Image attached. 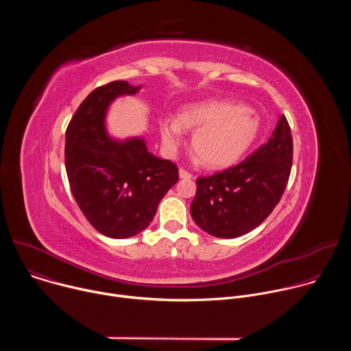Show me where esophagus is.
I'll return each mask as SVG.
<instances>
[{"label":"esophagus","instance_id":"34e87169","mask_svg":"<svg viewBox=\"0 0 351 351\" xmlns=\"http://www.w3.org/2000/svg\"><path fill=\"white\" fill-rule=\"evenodd\" d=\"M179 178H180V179H191L193 175H191L190 172L184 171L183 168H180V169H179Z\"/></svg>","mask_w":351,"mask_h":351}]
</instances>
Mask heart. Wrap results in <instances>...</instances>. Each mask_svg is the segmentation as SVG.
Here are the masks:
<instances>
[{"instance_id":"b5f03b06","label":"heart","mask_w":351,"mask_h":351,"mask_svg":"<svg viewBox=\"0 0 351 351\" xmlns=\"http://www.w3.org/2000/svg\"><path fill=\"white\" fill-rule=\"evenodd\" d=\"M258 129L260 121L252 110L229 101L187 104L180 108L178 119L160 122L162 143L169 152L180 145L183 130H193V152L211 169L237 162L254 143Z\"/></svg>"}]
</instances>
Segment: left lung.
<instances>
[{
	"label": "left lung",
	"instance_id": "obj_1",
	"mask_svg": "<svg viewBox=\"0 0 351 351\" xmlns=\"http://www.w3.org/2000/svg\"><path fill=\"white\" fill-rule=\"evenodd\" d=\"M293 138L285 115L269 140L240 164L198 178L190 213L204 232L233 239L256 229L274 211L286 189Z\"/></svg>",
	"mask_w": 351,
	"mask_h": 351
}]
</instances>
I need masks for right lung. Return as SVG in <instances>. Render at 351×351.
<instances>
[{"label": "right lung", "mask_w": 351, "mask_h": 351, "mask_svg": "<svg viewBox=\"0 0 351 351\" xmlns=\"http://www.w3.org/2000/svg\"><path fill=\"white\" fill-rule=\"evenodd\" d=\"M140 88L125 80L97 87L72 117L65 136L72 194L91 226L112 239L143 232L179 179L176 165L149 153L141 137L115 140L107 133L111 103Z\"/></svg>", "instance_id": "right-lung-1"}]
</instances>
